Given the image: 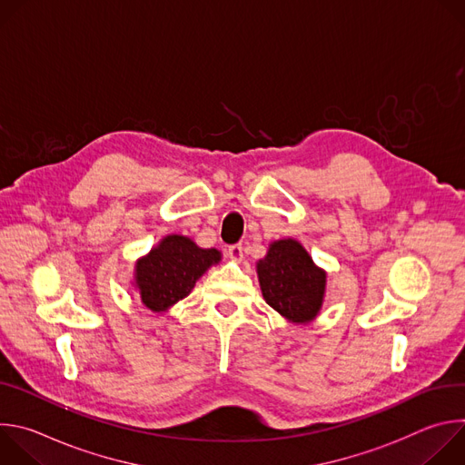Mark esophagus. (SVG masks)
<instances>
[{
  "label": "esophagus",
  "instance_id": "obj_1",
  "mask_svg": "<svg viewBox=\"0 0 465 465\" xmlns=\"http://www.w3.org/2000/svg\"><path fill=\"white\" fill-rule=\"evenodd\" d=\"M228 255L233 259V261H241L242 259V244H233L228 248Z\"/></svg>",
  "mask_w": 465,
  "mask_h": 465
}]
</instances>
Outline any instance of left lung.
Returning a JSON list of instances; mask_svg holds the SVG:
<instances>
[{"instance_id": "left-lung-1", "label": "left lung", "mask_w": 465, "mask_h": 465, "mask_svg": "<svg viewBox=\"0 0 465 465\" xmlns=\"http://www.w3.org/2000/svg\"><path fill=\"white\" fill-rule=\"evenodd\" d=\"M262 298L292 323H307L320 312L325 272L294 239L274 241L257 262Z\"/></svg>"}]
</instances>
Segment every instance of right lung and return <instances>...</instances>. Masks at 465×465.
<instances>
[{
    "mask_svg": "<svg viewBox=\"0 0 465 465\" xmlns=\"http://www.w3.org/2000/svg\"><path fill=\"white\" fill-rule=\"evenodd\" d=\"M219 261L215 248H201L183 235L163 237L136 262L134 283L142 303L154 312L167 311L189 296L196 280Z\"/></svg>",
    "mask_w": 465,
    "mask_h": 465,
    "instance_id": "1",
    "label": "right lung"
}]
</instances>
